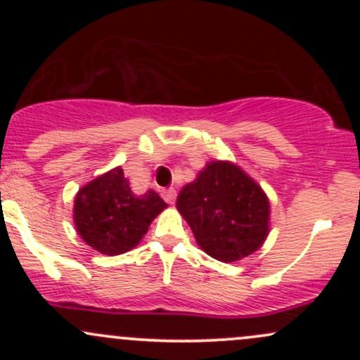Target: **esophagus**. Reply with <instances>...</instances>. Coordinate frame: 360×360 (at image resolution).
Masks as SVG:
<instances>
[{"mask_svg": "<svg viewBox=\"0 0 360 360\" xmlns=\"http://www.w3.org/2000/svg\"><path fill=\"white\" fill-rule=\"evenodd\" d=\"M162 196H164V200H166V203L172 205V203H174V201H176V189H174V188L166 189V191L162 193Z\"/></svg>", "mask_w": 360, "mask_h": 360, "instance_id": "1", "label": "esophagus"}]
</instances>
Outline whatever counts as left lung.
Instances as JSON below:
<instances>
[{"mask_svg": "<svg viewBox=\"0 0 360 360\" xmlns=\"http://www.w3.org/2000/svg\"><path fill=\"white\" fill-rule=\"evenodd\" d=\"M177 210L198 245L221 262L250 255L269 232V201L257 183L230 162H210L177 196Z\"/></svg>", "mask_w": 360, "mask_h": 360, "instance_id": "1", "label": "left lung"}]
</instances>
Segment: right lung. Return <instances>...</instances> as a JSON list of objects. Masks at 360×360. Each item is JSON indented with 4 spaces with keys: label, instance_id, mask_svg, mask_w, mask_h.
Returning a JSON list of instances; mask_svg holds the SVG:
<instances>
[{
    "label": "right lung",
    "instance_id": "1",
    "mask_svg": "<svg viewBox=\"0 0 360 360\" xmlns=\"http://www.w3.org/2000/svg\"><path fill=\"white\" fill-rule=\"evenodd\" d=\"M155 191L131 193L123 169L117 167L79 189L74 201V221L82 240L106 255L134 249L148 225L166 208Z\"/></svg>",
    "mask_w": 360,
    "mask_h": 360
}]
</instances>
